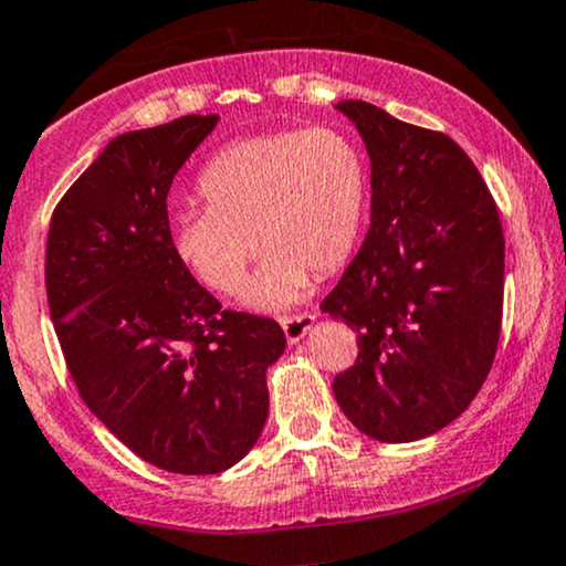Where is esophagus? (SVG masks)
<instances>
[{"label":"esophagus","instance_id":"esophagus-1","mask_svg":"<svg viewBox=\"0 0 566 566\" xmlns=\"http://www.w3.org/2000/svg\"><path fill=\"white\" fill-rule=\"evenodd\" d=\"M316 316L314 314H295V316H282V329L287 335V343H301L305 333L314 327Z\"/></svg>","mask_w":566,"mask_h":566}]
</instances>
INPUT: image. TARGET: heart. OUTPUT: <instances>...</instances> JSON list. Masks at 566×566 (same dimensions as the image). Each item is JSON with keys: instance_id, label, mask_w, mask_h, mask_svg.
<instances>
[{"instance_id": "heart-1", "label": "heart", "mask_w": 566, "mask_h": 566, "mask_svg": "<svg viewBox=\"0 0 566 566\" xmlns=\"http://www.w3.org/2000/svg\"><path fill=\"white\" fill-rule=\"evenodd\" d=\"M199 191L210 207L172 218L178 261L207 290L233 295L261 237L269 255L244 301L284 308L301 297L311 274L333 276L356 252L369 167L343 129H279L229 143L201 170Z\"/></svg>"}]
</instances>
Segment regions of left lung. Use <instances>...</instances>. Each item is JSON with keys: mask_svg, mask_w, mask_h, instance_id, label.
I'll return each instance as SVG.
<instances>
[{"mask_svg": "<svg viewBox=\"0 0 566 566\" xmlns=\"http://www.w3.org/2000/svg\"><path fill=\"white\" fill-rule=\"evenodd\" d=\"M337 112L373 161V218L322 301L324 314L359 333V356L333 391L361 433L405 444L450 426L490 375L503 322V226L450 135L365 101Z\"/></svg>", "mask_w": 566, "mask_h": 566, "instance_id": "left-lung-1", "label": "left lung"}]
</instances>
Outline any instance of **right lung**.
Here are the masks:
<instances>
[{
	"mask_svg": "<svg viewBox=\"0 0 566 566\" xmlns=\"http://www.w3.org/2000/svg\"><path fill=\"white\" fill-rule=\"evenodd\" d=\"M218 125L188 114L114 138L57 201L44 284L84 405L138 458L201 476L231 469L269 418V316L223 311L172 247V178Z\"/></svg>",
	"mask_w": 566,
	"mask_h": 566,
	"instance_id": "right-lung-1",
	"label": "right lung"
}]
</instances>
